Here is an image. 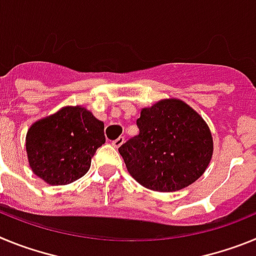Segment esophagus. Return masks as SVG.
Masks as SVG:
<instances>
[{
	"label": "esophagus",
	"mask_w": 256,
	"mask_h": 256,
	"mask_svg": "<svg viewBox=\"0 0 256 256\" xmlns=\"http://www.w3.org/2000/svg\"><path fill=\"white\" fill-rule=\"evenodd\" d=\"M123 142H124V137H118L115 141L112 142V144L114 146L115 148H120L122 144H123Z\"/></svg>",
	"instance_id": "1"
}]
</instances>
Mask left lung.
<instances>
[{"label":"left lung","instance_id":"8db88e82","mask_svg":"<svg viewBox=\"0 0 256 256\" xmlns=\"http://www.w3.org/2000/svg\"><path fill=\"white\" fill-rule=\"evenodd\" d=\"M140 133L119 148L130 174L152 191L173 192L190 186L206 170L212 137L206 122L177 98L141 110Z\"/></svg>","mask_w":256,"mask_h":256}]
</instances>
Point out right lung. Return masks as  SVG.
I'll return each instance as SVG.
<instances>
[{"mask_svg": "<svg viewBox=\"0 0 256 256\" xmlns=\"http://www.w3.org/2000/svg\"><path fill=\"white\" fill-rule=\"evenodd\" d=\"M104 144V123L82 106H65L37 120L26 137L32 170L51 186L68 184L83 177L96 150Z\"/></svg>", "mask_w": 256, "mask_h": 256, "instance_id": "obj_1", "label": "right lung"}]
</instances>
